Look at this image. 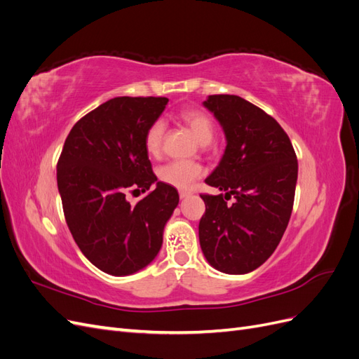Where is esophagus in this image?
<instances>
[{
  "label": "esophagus",
  "mask_w": 359,
  "mask_h": 359,
  "mask_svg": "<svg viewBox=\"0 0 359 359\" xmlns=\"http://www.w3.org/2000/svg\"><path fill=\"white\" fill-rule=\"evenodd\" d=\"M189 196H191V191H189V190H180V198L181 199H186Z\"/></svg>",
  "instance_id": "34e87169"
}]
</instances>
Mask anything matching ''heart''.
<instances>
[{
    "mask_svg": "<svg viewBox=\"0 0 359 359\" xmlns=\"http://www.w3.org/2000/svg\"><path fill=\"white\" fill-rule=\"evenodd\" d=\"M180 118L184 124L189 126L193 135L196 136V139L202 145L211 142L215 133V128L212 124V119L205 112L198 109H187L180 114ZM165 128L166 126L163 119H156V121L151 123V126L147 128L144 136V147L149 156L156 157L160 154L163 136H165ZM202 173L203 168L198 161L172 160L158 169L157 175L160 181L168 184V186L184 190L190 189L193 186V182L202 177Z\"/></svg>",
    "mask_w": 359,
    "mask_h": 359,
    "instance_id": "1",
    "label": "heart"
}]
</instances>
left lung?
Returning <instances> with one entry per match:
<instances>
[{"mask_svg":"<svg viewBox=\"0 0 359 359\" xmlns=\"http://www.w3.org/2000/svg\"><path fill=\"white\" fill-rule=\"evenodd\" d=\"M203 106L226 136V149L205 182L224 194H201L199 243L208 264L247 274L274 253L283 236L298 178L290 139L273 116L241 97L208 95ZM233 197L236 201L227 204Z\"/></svg>","mask_w":359,"mask_h":359,"instance_id":"1","label":"left lung"}]
</instances>
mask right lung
I'll list each match as a JSON object with an SVG mask.
<instances>
[{"label": "right lung", "mask_w": 359, "mask_h": 359, "mask_svg": "<svg viewBox=\"0 0 359 359\" xmlns=\"http://www.w3.org/2000/svg\"><path fill=\"white\" fill-rule=\"evenodd\" d=\"M166 97H115L73 126L57 165L64 215L83 256L111 276L149 265L180 202L175 187L157 181L144 147L147 128ZM151 191L130 204L127 191Z\"/></svg>", "instance_id": "obj_1"}]
</instances>
